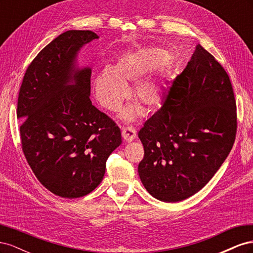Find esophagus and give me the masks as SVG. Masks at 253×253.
I'll list each match as a JSON object with an SVG mask.
<instances>
[{"instance_id": "1", "label": "esophagus", "mask_w": 253, "mask_h": 253, "mask_svg": "<svg viewBox=\"0 0 253 253\" xmlns=\"http://www.w3.org/2000/svg\"><path fill=\"white\" fill-rule=\"evenodd\" d=\"M122 137L126 142H131L136 137V129L133 126H126L122 129Z\"/></svg>"}]
</instances>
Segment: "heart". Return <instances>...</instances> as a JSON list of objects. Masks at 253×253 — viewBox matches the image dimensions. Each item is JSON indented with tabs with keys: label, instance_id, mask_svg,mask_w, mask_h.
<instances>
[{
	"label": "heart",
	"instance_id": "obj_1",
	"mask_svg": "<svg viewBox=\"0 0 253 253\" xmlns=\"http://www.w3.org/2000/svg\"><path fill=\"white\" fill-rule=\"evenodd\" d=\"M167 59V51L155 46L138 47L126 51L117 58L113 66H105L97 74L94 90L98 102L111 112L117 111L128 94L126 85L137 80L133 87L134 98L147 112L157 111L163 105L166 96L162 65ZM139 113V106L128 105L122 111L121 118L132 121Z\"/></svg>",
	"mask_w": 253,
	"mask_h": 253
}]
</instances>
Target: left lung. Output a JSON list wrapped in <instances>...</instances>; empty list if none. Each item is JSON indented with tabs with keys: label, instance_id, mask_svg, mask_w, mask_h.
Returning a JSON list of instances; mask_svg holds the SVG:
<instances>
[{
	"label": "left lung",
	"instance_id": "left-lung-1",
	"mask_svg": "<svg viewBox=\"0 0 253 253\" xmlns=\"http://www.w3.org/2000/svg\"><path fill=\"white\" fill-rule=\"evenodd\" d=\"M236 104L230 79L201 44L172 82L163 108L144 122L138 137L144 156L138 173L148 192L165 203L194 195L230 153Z\"/></svg>",
	"mask_w": 253,
	"mask_h": 253
}]
</instances>
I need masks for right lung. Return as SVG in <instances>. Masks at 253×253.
Instances as JSON below:
<instances>
[{
  "instance_id": "right-lung-1",
  "label": "right lung",
  "mask_w": 253,
  "mask_h": 253,
  "mask_svg": "<svg viewBox=\"0 0 253 253\" xmlns=\"http://www.w3.org/2000/svg\"><path fill=\"white\" fill-rule=\"evenodd\" d=\"M98 38L91 30L58 36L28 66L19 93L27 163L45 188L65 198L95 190L106 159L121 144L120 128L91 104V68L78 64L81 48Z\"/></svg>"
}]
</instances>
